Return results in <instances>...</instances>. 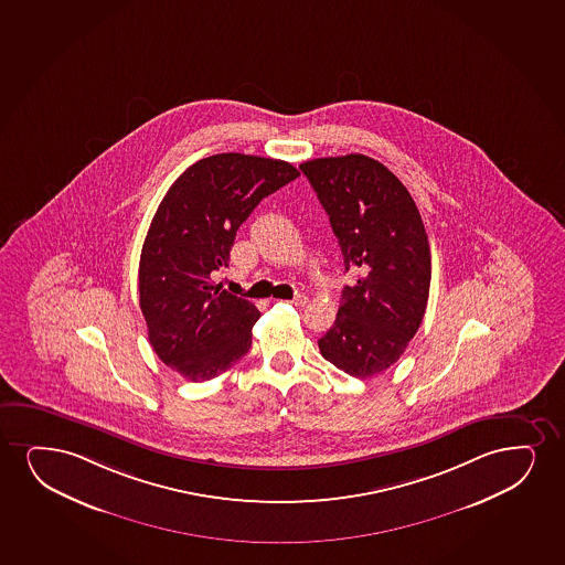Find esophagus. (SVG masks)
<instances>
[{"label": "esophagus", "mask_w": 565, "mask_h": 565, "mask_svg": "<svg viewBox=\"0 0 565 565\" xmlns=\"http://www.w3.org/2000/svg\"><path fill=\"white\" fill-rule=\"evenodd\" d=\"M294 306H306L308 303V296L306 294H296L292 300Z\"/></svg>", "instance_id": "34e87169"}]
</instances>
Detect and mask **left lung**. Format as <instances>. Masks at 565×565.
<instances>
[{
	"instance_id": "obj_1",
	"label": "left lung",
	"mask_w": 565,
	"mask_h": 565,
	"mask_svg": "<svg viewBox=\"0 0 565 565\" xmlns=\"http://www.w3.org/2000/svg\"><path fill=\"white\" fill-rule=\"evenodd\" d=\"M342 248L345 271L337 321L319 340L322 358L355 379L390 369L426 313L431 280L428 235L405 185L364 154L300 166Z\"/></svg>"
}]
</instances>
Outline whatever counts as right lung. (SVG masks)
Here are the masks:
<instances>
[{
    "label": "right lung",
    "instance_id": "1",
    "mask_svg": "<svg viewBox=\"0 0 565 565\" xmlns=\"http://www.w3.org/2000/svg\"><path fill=\"white\" fill-rule=\"evenodd\" d=\"M298 175L282 160L223 152L186 168L160 202L139 259V306L152 350L183 379H215L250 350L259 311L212 275L227 267L252 210Z\"/></svg>",
    "mask_w": 565,
    "mask_h": 565
}]
</instances>
